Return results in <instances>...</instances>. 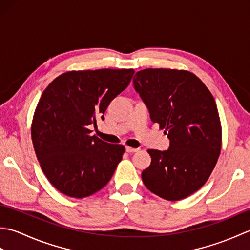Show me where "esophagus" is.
I'll return each mask as SVG.
<instances>
[{"label": "esophagus", "mask_w": 250, "mask_h": 250, "mask_svg": "<svg viewBox=\"0 0 250 250\" xmlns=\"http://www.w3.org/2000/svg\"><path fill=\"white\" fill-rule=\"evenodd\" d=\"M125 150H126V152H136L137 150H139V148H133V147L126 146L125 147Z\"/></svg>", "instance_id": "1"}]
</instances>
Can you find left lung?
<instances>
[{"mask_svg":"<svg viewBox=\"0 0 250 250\" xmlns=\"http://www.w3.org/2000/svg\"><path fill=\"white\" fill-rule=\"evenodd\" d=\"M133 83L152 122L169 140L167 150H147L151 163L142 173L143 183L164 200L187 198L207 182L221 151L213 94L193 73L176 68H145L135 74Z\"/></svg>","mask_w":250,"mask_h":250,"instance_id":"left-lung-1","label":"left lung"}]
</instances>
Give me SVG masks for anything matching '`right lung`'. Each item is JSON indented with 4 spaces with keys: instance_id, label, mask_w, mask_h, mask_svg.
Masks as SVG:
<instances>
[{
    "instance_id": "right-lung-1",
    "label": "right lung",
    "mask_w": 250,
    "mask_h": 250,
    "mask_svg": "<svg viewBox=\"0 0 250 250\" xmlns=\"http://www.w3.org/2000/svg\"><path fill=\"white\" fill-rule=\"evenodd\" d=\"M133 68L68 71L47 87L37 103L31 136L37 160L54 187L83 199L106 186L122 159L124 145L91 135L110 101L128 87Z\"/></svg>"
}]
</instances>
